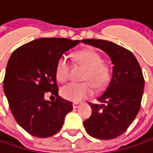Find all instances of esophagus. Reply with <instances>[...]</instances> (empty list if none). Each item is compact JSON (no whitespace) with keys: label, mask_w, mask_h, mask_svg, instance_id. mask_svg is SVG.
Returning <instances> with one entry per match:
<instances>
[{"label":"esophagus","mask_w":153,"mask_h":153,"mask_svg":"<svg viewBox=\"0 0 153 153\" xmlns=\"http://www.w3.org/2000/svg\"><path fill=\"white\" fill-rule=\"evenodd\" d=\"M80 103L79 102H73V108H77L79 107V105Z\"/></svg>","instance_id":"obj_1"}]
</instances>
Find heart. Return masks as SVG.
<instances>
[{
  "mask_svg": "<svg viewBox=\"0 0 153 153\" xmlns=\"http://www.w3.org/2000/svg\"><path fill=\"white\" fill-rule=\"evenodd\" d=\"M74 61L77 64L87 68L83 79L87 80L83 83L72 82L61 89V95L65 100L78 102L83 99L92 96L95 91L106 90L112 79L111 68L108 64L102 62V56L96 51L85 49L76 52ZM70 61L65 55H62L56 62V75L60 81H66L69 78Z\"/></svg>",
  "mask_w": 153,
  "mask_h": 153,
  "instance_id": "1",
  "label": "heart"
}]
</instances>
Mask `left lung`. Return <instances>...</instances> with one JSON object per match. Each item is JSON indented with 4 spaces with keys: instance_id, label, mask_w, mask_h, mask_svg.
I'll use <instances>...</instances> for the list:
<instances>
[{
    "instance_id": "1",
    "label": "left lung",
    "mask_w": 153,
    "mask_h": 153,
    "mask_svg": "<svg viewBox=\"0 0 153 153\" xmlns=\"http://www.w3.org/2000/svg\"><path fill=\"white\" fill-rule=\"evenodd\" d=\"M108 53L113 62V77L108 89L97 100L90 102L91 117L84 121L87 133L94 138L111 140L127 130L140 108L145 80L139 62L130 51L104 40H82Z\"/></svg>"
}]
</instances>
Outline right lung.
<instances>
[{
    "instance_id": "right-lung-1",
    "label": "right lung",
    "mask_w": 153,
    "mask_h": 153,
    "mask_svg": "<svg viewBox=\"0 0 153 153\" xmlns=\"http://www.w3.org/2000/svg\"><path fill=\"white\" fill-rule=\"evenodd\" d=\"M79 40L40 38L14 51L3 80L9 108L18 124L29 134L40 138L56 134L65 116L73 110L71 102L59 97L56 67L61 56ZM51 91L54 102L45 100Z\"/></svg>"
}]
</instances>
